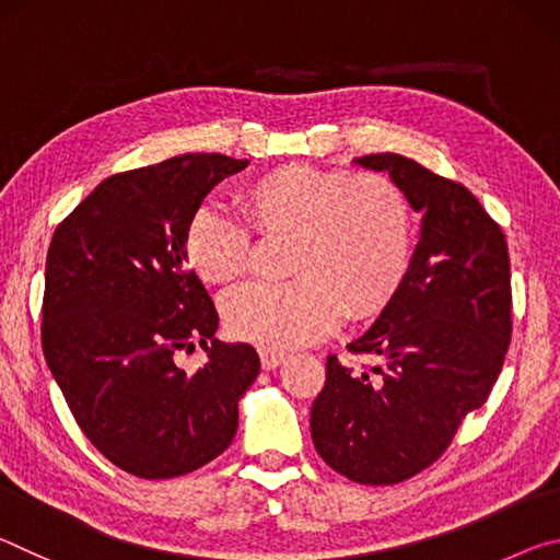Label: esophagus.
Wrapping results in <instances>:
<instances>
[{"instance_id":"esophagus-1","label":"esophagus","mask_w":560,"mask_h":560,"mask_svg":"<svg viewBox=\"0 0 560 560\" xmlns=\"http://www.w3.org/2000/svg\"><path fill=\"white\" fill-rule=\"evenodd\" d=\"M259 355H261V365L267 368V371H273V368H279L283 360H287V353H283V350H273V348H261Z\"/></svg>"}]
</instances>
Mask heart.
I'll return each mask as SVG.
<instances>
[{"instance_id":"heart-1","label":"heart","mask_w":560,"mask_h":560,"mask_svg":"<svg viewBox=\"0 0 560 560\" xmlns=\"http://www.w3.org/2000/svg\"><path fill=\"white\" fill-rule=\"evenodd\" d=\"M246 225L197 210L183 254L205 283H232L252 269L257 242L289 236L283 269L293 279L249 283L224 301L234 336L264 348H296L328 336L343 311L355 320L390 306L412 261V207L381 173L289 163L246 179L234 192Z\"/></svg>"}]
</instances>
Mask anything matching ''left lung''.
<instances>
[{
	"label": "left lung",
	"mask_w": 560,
	"mask_h": 560,
	"mask_svg": "<svg viewBox=\"0 0 560 560\" xmlns=\"http://www.w3.org/2000/svg\"><path fill=\"white\" fill-rule=\"evenodd\" d=\"M355 163L390 173L422 236L402 289L348 346L375 365L328 355L311 438L330 469L385 487L438 462L487 402L511 343V269L504 232L467 187L395 153Z\"/></svg>",
	"instance_id": "8db88e82"
}]
</instances>
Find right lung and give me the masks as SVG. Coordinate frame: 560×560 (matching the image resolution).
Instances as JSON below:
<instances>
[{
	"label": "right lung",
	"instance_id": "add662e5",
	"mask_svg": "<svg viewBox=\"0 0 560 560\" xmlns=\"http://www.w3.org/2000/svg\"><path fill=\"white\" fill-rule=\"evenodd\" d=\"M244 167L189 153L110 175L56 226L46 254V365L93 447L140 479L183 477L220 457L259 375L249 343L214 338L220 316L183 254L189 217ZM195 342L208 363L189 376L176 353Z\"/></svg>",
	"mask_w": 560,
	"mask_h": 560
}]
</instances>
